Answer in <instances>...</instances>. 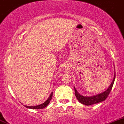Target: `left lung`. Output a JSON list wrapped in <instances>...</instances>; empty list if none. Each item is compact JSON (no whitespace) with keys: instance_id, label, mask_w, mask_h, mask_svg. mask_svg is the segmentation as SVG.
Masks as SVG:
<instances>
[{"instance_id":"left-lung-1","label":"left lung","mask_w":124,"mask_h":124,"mask_svg":"<svg viewBox=\"0 0 124 124\" xmlns=\"http://www.w3.org/2000/svg\"><path fill=\"white\" fill-rule=\"evenodd\" d=\"M115 76L116 74H114V79H113V82L111 83V85H109L108 89L106 91H105V92H102V93H100V94L97 95L92 96V97H84V96L79 94L77 92V91H76V89L75 87V95H76V98L78 100V101L80 103H81L82 104H83V105L89 106V105H92L96 103H100L101 101H103L106 100V99L108 97V96L109 95V93H110L112 89V87H113V84H114V79H115Z\"/></svg>"}]
</instances>
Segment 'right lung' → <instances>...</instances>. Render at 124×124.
Returning a JSON list of instances; mask_svg holds the SVG:
<instances>
[{
    "label": "right lung",
    "instance_id": "1",
    "mask_svg": "<svg viewBox=\"0 0 124 124\" xmlns=\"http://www.w3.org/2000/svg\"><path fill=\"white\" fill-rule=\"evenodd\" d=\"M52 97H53V92L51 93L50 96L49 97V98L48 99V100H46L45 103H43V104L40 105H37V106H25V107L27 108H30V109H43L44 108L48 106V104L50 102L51 100Z\"/></svg>",
    "mask_w": 124,
    "mask_h": 124
}]
</instances>
